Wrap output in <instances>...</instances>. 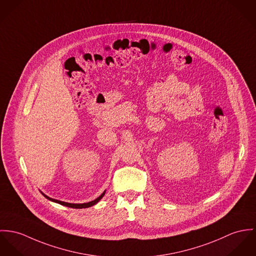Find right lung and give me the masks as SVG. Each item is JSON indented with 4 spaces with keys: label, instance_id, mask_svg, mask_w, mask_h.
Instances as JSON below:
<instances>
[{
    "label": "right lung",
    "instance_id": "obj_1",
    "mask_svg": "<svg viewBox=\"0 0 256 256\" xmlns=\"http://www.w3.org/2000/svg\"><path fill=\"white\" fill-rule=\"evenodd\" d=\"M46 198L49 199V200H51V201H54V202H56V203H58V204H62V205H64V206H68V207H70V208H87V207H90V206H93L94 204H96L100 199L102 198L103 196H104V194H105V192L99 196V198H97L95 199V200H93V201H90V202H87V203H82V204H74V203H68V202H64V201H60V200H57V199H53L50 198L49 196H45L44 194H42Z\"/></svg>",
    "mask_w": 256,
    "mask_h": 256
}]
</instances>
